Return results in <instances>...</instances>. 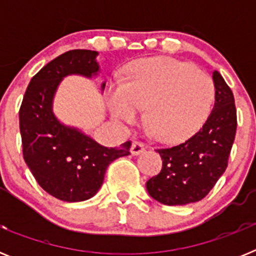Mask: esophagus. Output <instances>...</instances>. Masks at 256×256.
<instances>
[{"instance_id": "1", "label": "esophagus", "mask_w": 256, "mask_h": 256, "mask_svg": "<svg viewBox=\"0 0 256 256\" xmlns=\"http://www.w3.org/2000/svg\"><path fill=\"white\" fill-rule=\"evenodd\" d=\"M144 151V146L142 142L140 141H133L132 144H130V154L132 155H140Z\"/></svg>"}]
</instances>
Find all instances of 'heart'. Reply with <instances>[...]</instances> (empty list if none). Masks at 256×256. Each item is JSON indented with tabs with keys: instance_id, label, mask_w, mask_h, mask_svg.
I'll return each instance as SVG.
<instances>
[{
	"instance_id": "heart-1",
	"label": "heart",
	"mask_w": 256,
	"mask_h": 256,
	"mask_svg": "<svg viewBox=\"0 0 256 256\" xmlns=\"http://www.w3.org/2000/svg\"><path fill=\"white\" fill-rule=\"evenodd\" d=\"M216 97L209 74L170 58L140 62L124 82L108 90V108L126 124L134 123L144 108V123L162 141L187 138L205 120Z\"/></svg>"
}]
</instances>
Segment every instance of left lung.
Segmentation results:
<instances>
[{
    "mask_svg": "<svg viewBox=\"0 0 256 256\" xmlns=\"http://www.w3.org/2000/svg\"><path fill=\"white\" fill-rule=\"evenodd\" d=\"M216 102L198 132L182 144L158 148L162 168L146 183L152 198L164 205L200 201L226 172L237 128L230 88L218 72L212 73Z\"/></svg>",
    "mask_w": 256,
    "mask_h": 256,
    "instance_id": "1",
    "label": "left lung"
}]
</instances>
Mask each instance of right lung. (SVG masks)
<instances>
[{
    "instance_id": "right-lung-1",
    "label": "right lung",
    "mask_w": 256,
    "mask_h": 256,
    "mask_svg": "<svg viewBox=\"0 0 256 256\" xmlns=\"http://www.w3.org/2000/svg\"><path fill=\"white\" fill-rule=\"evenodd\" d=\"M97 55L91 50H72L50 61L32 78L19 110L22 156L28 168L47 194L68 202L96 195L108 164L130 155V141L119 148H105L82 130L61 123L52 110L56 90L65 76L98 74Z\"/></svg>"
}]
</instances>
